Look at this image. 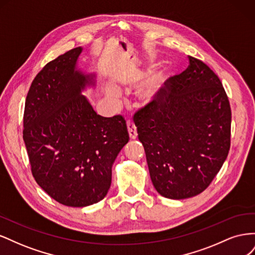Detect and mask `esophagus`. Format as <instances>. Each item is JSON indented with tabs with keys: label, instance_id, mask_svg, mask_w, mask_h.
<instances>
[{
	"label": "esophagus",
	"instance_id": "esophagus-1",
	"mask_svg": "<svg viewBox=\"0 0 255 255\" xmlns=\"http://www.w3.org/2000/svg\"><path fill=\"white\" fill-rule=\"evenodd\" d=\"M128 132L130 139H136L137 138V129L132 121H128Z\"/></svg>",
	"mask_w": 255,
	"mask_h": 255
}]
</instances>
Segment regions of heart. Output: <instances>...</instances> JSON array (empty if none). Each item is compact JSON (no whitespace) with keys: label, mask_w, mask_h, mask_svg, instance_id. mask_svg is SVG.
I'll list each match as a JSON object with an SVG mask.
<instances>
[{"label":"heart","mask_w":255,"mask_h":255,"mask_svg":"<svg viewBox=\"0 0 255 255\" xmlns=\"http://www.w3.org/2000/svg\"><path fill=\"white\" fill-rule=\"evenodd\" d=\"M168 74L164 70L154 72L149 79H146L136 91V99L140 106H148L157 102L163 96ZM121 85H116V88H120ZM106 98L113 104H117L120 100L119 94L115 89H106Z\"/></svg>","instance_id":"obj_1"}]
</instances>
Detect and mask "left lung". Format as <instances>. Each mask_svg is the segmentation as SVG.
Wrapping results in <instances>:
<instances>
[{
    "mask_svg": "<svg viewBox=\"0 0 255 255\" xmlns=\"http://www.w3.org/2000/svg\"><path fill=\"white\" fill-rule=\"evenodd\" d=\"M188 58V68L173 76L167 95L135 121L154 187L174 200L205 190L231 145L232 115L225 88L203 61Z\"/></svg>",
    "mask_w": 255,
    "mask_h": 255,
    "instance_id": "1",
    "label": "left lung"
}]
</instances>
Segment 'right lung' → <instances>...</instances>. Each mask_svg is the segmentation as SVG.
<instances>
[{"label":"right lung","mask_w":255,"mask_h":255,"mask_svg":"<svg viewBox=\"0 0 255 255\" xmlns=\"http://www.w3.org/2000/svg\"><path fill=\"white\" fill-rule=\"evenodd\" d=\"M79 47L50 61L36 75L25 100L23 140L37 184L55 201L72 207L107 195L112 167L128 141L122 116L98 115L82 95L95 74L76 67Z\"/></svg>","instance_id":"add662e5"}]
</instances>
